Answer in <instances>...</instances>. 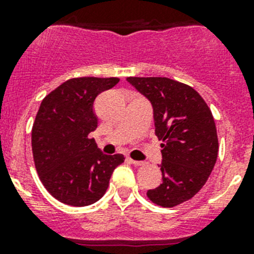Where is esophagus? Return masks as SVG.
Returning <instances> with one entry per match:
<instances>
[{
    "mask_svg": "<svg viewBox=\"0 0 254 254\" xmlns=\"http://www.w3.org/2000/svg\"><path fill=\"white\" fill-rule=\"evenodd\" d=\"M129 163L133 164L134 167H142V165H145V161H138V160H132V159H128Z\"/></svg>",
    "mask_w": 254,
    "mask_h": 254,
    "instance_id": "1",
    "label": "esophagus"
}]
</instances>
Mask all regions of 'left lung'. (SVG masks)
<instances>
[{
	"label": "left lung",
	"instance_id": "obj_1",
	"mask_svg": "<svg viewBox=\"0 0 254 254\" xmlns=\"http://www.w3.org/2000/svg\"><path fill=\"white\" fill-rule=\"evenodd\" d=\"M151 103L155 134L161 143L163 183L147 190L152 202L173 207L205 186L219 151L216 126L202 96L193 87L168 77H127Z\"/></svg>",
	"mask_w": 254,
	"mask_h": 254
}]
</instances>
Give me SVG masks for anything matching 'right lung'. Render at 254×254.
Returning a JSON list of instances; mask_svg holds the SVG:
<instances>
[{"label":"right lung","mask_w":254,"mask_h":254,"mask_svg":"<svg viewBox=\"0 0 254 254\" xmlns=\"http://www.w3.org/2000/svg\"><path fill=\"white\" fill-rule=\"evenodd\" d=\"M120 82L117 77L71 78L42 102L31 131V149L39 178L52 196L69 206L96 202L112 173L125 161L105 155L90 133L98 127L96 96Z\"/></svg>","instance_id":"obj_1"}]
</instances>
